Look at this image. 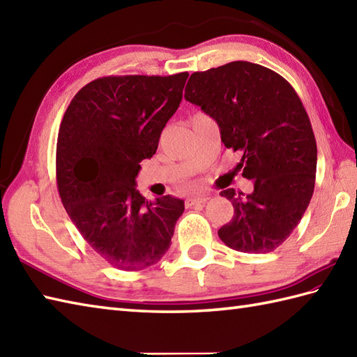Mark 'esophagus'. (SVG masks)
Wrapping results in <instances>:
<instances>
[{"mask_svg":"<svg viewBox=\"0 0 357 357\" xmlns=\"http://www.w3.org/2000/svg\"><path fill=\"white\" fill-rule=\"evenodd\" d=\"M210 199L208 195H199V196H190V198L185 199V206L192 207L196 206V204H206Z\"/></svg>","mask_w":357,"mask_h":357,"instance_id":"obj_1","label":"esophagus"}]
</instances>
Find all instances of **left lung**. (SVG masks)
<instances>
[{
  "instance_id": "obj_1",
  "label": "left lung",
  "mask_w": 357,
  "mask_h": 357,
  "mask_svg": "<svg viewBox=\"0 0 357 357\" xmlns=\"http://www.w3.org/2000/svg\"><path fill=\"white\" fill-rule=\"evenodd\" d=\"M185 100L213 118L227 149L241 151L236 170L253 192H221L234 215L218 230L227 247L270 253L301 222L314 190L317 149L298 93L280 75L248 61L195 72Z\"/></svg>"
}]
</instances>
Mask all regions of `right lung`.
I'll use <instances>...</instances> for the list:
<instances>
[{"mask_svg":"<svg viewBox=\"0 0 357 357\" xmlns=\"http://www.w3.org/2000/svg\"><path fill=\"white\" fill-rule=\"evenodd\" d=\"M188 73L98 78L67 107L56 142L63 206L87 244L112 267L138 271L161 261L184 201H147L136 190L139 162L183 100Z\"/></svg>","mask_w":357,"mask_h":357,"instance_id":"1","label":"right lung"}]
</instances>
